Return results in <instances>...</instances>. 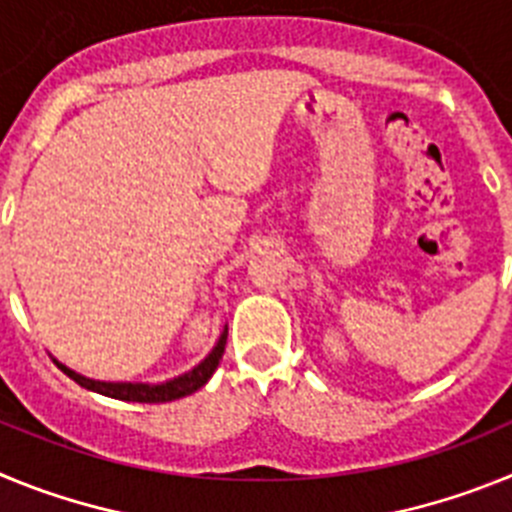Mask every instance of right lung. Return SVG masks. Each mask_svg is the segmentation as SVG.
Instances as JSON below:
<instances>
[{"label":"right lung","instance_id":"obj_1","mask_svg":"<svg viewBox=\"0 0 512 512\" xmlns=\"http://www.w3.org/2000/svg\"><path fill=\"white\" fill-rule=\"evenodd\" d=\"M225 341H228V328L220 333L215 348H212L210 354H207L200 364L194 366L192 372L182 374V377L169 379V382H161V384L99 382V379L81 377V374H76L74 369L58 364V361L56 364L61 366V372L69 374L76 384H81V387H87V390H92V392H99V395H104V397H115V400H125V402H171V400H179V397L192 395V392H197L200 387H205L207 379L215 374L217 364H220V359H223Z\"/></svg>","mask_w":512,"mask_h":512}]
</instances>
